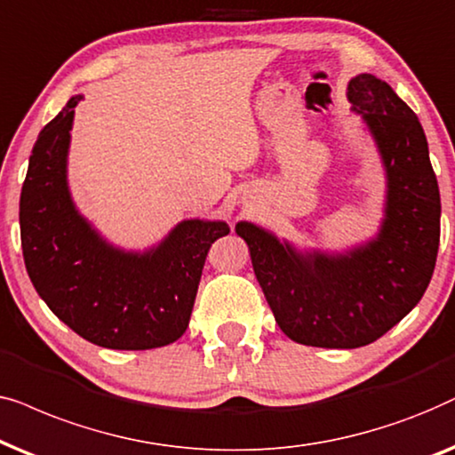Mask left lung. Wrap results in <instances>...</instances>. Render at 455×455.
<instances>
[{
	"label": "left lung",
	"mask_w": 455,
	"mask_h": 455,
	"mask_svg": "<svg viewBox=\"0 0 455 455\" xmlns=\"http://www.w3.org/2000/svg\"><path fill=\"white\" fill-rule=\"evenodd\" d=\"M347 100L385 171L383 218L374 237L341 251L299 250L259 224L235 227L281 331L295 343L326 349L377 341L414 310L439 250V185L420 120L368 72L347 83Z\"/></svg>",
	"instance_id": "8db88e82"
}]
</instances>
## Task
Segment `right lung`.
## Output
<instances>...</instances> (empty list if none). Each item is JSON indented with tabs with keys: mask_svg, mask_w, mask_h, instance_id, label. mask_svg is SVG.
<instances>
[{
	"mask_svg": "<svg viewBox=\"0 0 455 455\" xmlns=\"http://www.w3.org/2000/svg\"><path fill=\"white\" fill-rule=\"evenodd\" d=\"M83 95L39 132L20 193V241L30 283L47 307L89 343L154 349L189 326L210 245L224 220L187 218L148 250L108 241L78 212L68 187L70 131Z\"/></svg>",
	"mask_w": 455,
	"mask_h": 455,
	"instance_id": "add662e5",
	"label": "right lung"
}]
</instances>
